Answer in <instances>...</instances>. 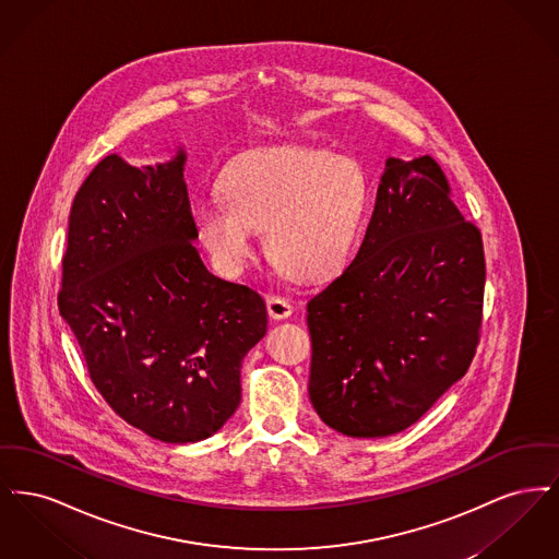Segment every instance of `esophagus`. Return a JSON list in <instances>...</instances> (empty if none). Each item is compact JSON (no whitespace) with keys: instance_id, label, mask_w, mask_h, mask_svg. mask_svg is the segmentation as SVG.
I'll return each instance as SVG.
<instances>
[{"instance_id":"1","label":"esophagus","mask_w":559,"mask_h":559,"mask_svg":"<svg viewBox=\"0 0 559 559\" xmlns=\"http://www.w3.org/2000/svg\"><path fill=\"white\" fill-rule=\"evenodd\" d=\"M266 306L270 319L281 320L292 317L293 304L287 299V297H281V295H267Z\"/></svg>"}]
</instances>
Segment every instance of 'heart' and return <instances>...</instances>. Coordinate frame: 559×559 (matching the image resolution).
Wrapping results in <instances>:
<instances>
[{
    "label": "heart",
    "instance_id": "obj_1",
    "mask_svg": "<svg viewBox=\"0 0 559 559\" xmlns=\"http://www.w3.org/2000/svg\"><path fill=\"white\" fill-rule=\"evenodd\" d=\"M219 190L192 203L213 262L239 274L255 255V230H264L270 260L304 283L342 267L369 205L356 160L295 144L235 157L222 169Z\"/></svg>",
    "mask_w": 559,
    "mask_h": 559
}]
</instances>
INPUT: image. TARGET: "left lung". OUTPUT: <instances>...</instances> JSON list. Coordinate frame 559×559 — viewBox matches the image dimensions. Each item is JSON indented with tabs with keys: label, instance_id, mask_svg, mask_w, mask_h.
<instances>
[{
	"label": "left lung",
	"instance_id": "obj_1",
	"mask_svg": "<svg viewBox=\"0 0 559 559\" xmlns=\"http://www.w3.org/2000/svg\"><path fill=\"white\" fill-rule=\"evenodd\" d=\"M486 262L442 167L385 160L352 264L308 301L310 400L352 438L417 424L474 360Z\"/></svg>",
	"mask_w": 559,
	"mask_h": 559
}]
</instances>
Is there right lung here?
Returning <instances> with one entry per match:
<instances>
[{"mask_svg": "<svg viewBox=\"0 0 559 559\" xmlns=\"http://www.w3.org/2000/svg\"><path fill=\"white\" fill-rule=\"evenodd\" d=\"M187 155L142 169L117 155L81 185L62 258L58 310L92 383L146 436H213L240 402V365L266 335L260 293L201 262Z\"/></svg>", "mask_w": 559, "mask_h": 559, "instance_id": "add662e5", "label": "right lung"}]
</instances>
